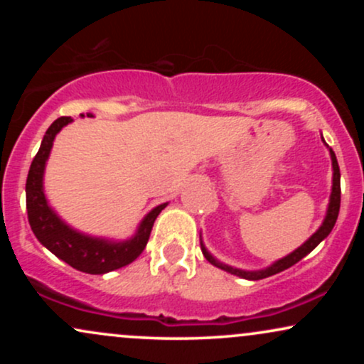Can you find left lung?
I'll use <instances>...</instances> for the list:
<instances>
[{
	"label": "left lung",
	"instance_id": "left-lung-1",
	"mask_svg": "<svg viewBox=\"0 0 364 364\" xmlns=\"http://www.w3.org/2000/svg\"><path fill=\"white\" fill-rule=\"evenodd\" d=\"M321 140H323V136H321ZM323 144H325V140H323ZM325 145H327V144H325ZM328 152H330V157H332V169H333L332 193H330L327 215H325L323 223H321L318 231H316L315 235L310 237V240L304 241V243L299 246L298 250H294V252L287 255V257H284V258H281V260L274 262L272 265L267 267V269H262V270H241V269H235V267H231V265H225V263L215 260V258L207 252L205 245L200 241V245H202L203 257H205L207 260L212 263V265L219 267V269L225 270V272L237 275V277L250 279V281H260V279L270 277V275L279 274V272H282V270L289 269V267L294 265V263H298L299 260H301V258L306 257L308 253L313 252V250H315L316 246H318L321 241H323L325 237L330 235V231H332L333 225H336L337 215H339V208H341V171H339V164H337V159H336V154H333V150L328 149Z\"/></svg>",
	"mask_w": 364,
	"mask_h": 364
}]
</instances>
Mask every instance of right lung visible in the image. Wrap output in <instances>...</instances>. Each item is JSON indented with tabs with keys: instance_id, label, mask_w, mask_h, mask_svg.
<instances>
[{
	"instance_id": "1",
	"label": "right lung",
	"mask_w": 364,
	"mask_h": 364,
	"mask_svg": "<svg viewBox=\"0 0 364 364\" xmlns=\"http://www.w3.org/2000/svg\"><path fill=\"white\" fill-rule=\"evenodd\" d=\"M83 116V114H82ZM90 116V114H87ZM72 118L63 116L58 118L46 132L39 152L36 154L28 169L25 195H27V215L28 224L39 243L46 246L49 252L61 258L73 269L85 274H106L111 270L121 269L139 258L144 252L150 237L152 225L157 215L164 210L168 203H161L141 219L135 236L127 241H111L104 237H95L78 232L63 223L60 215L49 207L44 195V169L51 154L54 136L61 132L63 127L72 123Z\"/></svg>"
}]
</instances>
